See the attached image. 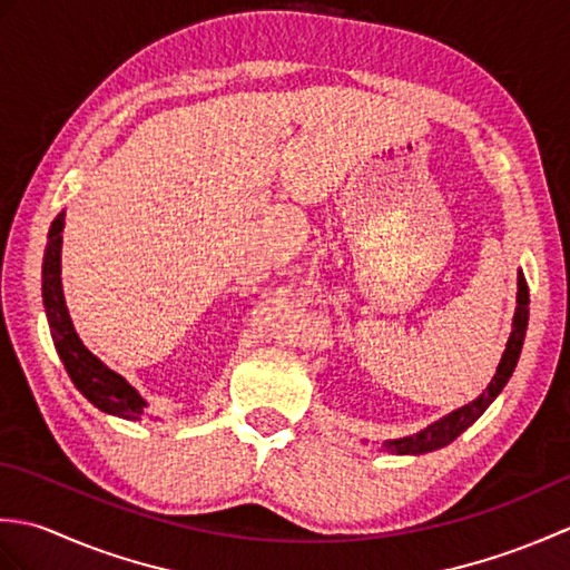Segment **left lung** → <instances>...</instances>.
I'll list each match as a JSON object with an SVG mask.
<instances>
[{"mask_svg": "<svg viewBox=\"0 0 570 570\" xmlns=\"http://www.w3.org/2000/svg\"><path fill=\"white\" fill-rule=\"evenodd\" d=\"M517 286H519V292H517V313H514V323H512L514 328H512L510 341H507V350L502 355L498 374L492 377L488 390L482 392L472 404L453 411L451 416L431 423V426L423 429L421 433L409 435V439L384 443L386 451L399 453V455H406V453L416 455V453H429V451H435V448L448 445L451 441H455L458 435L463 433L470 426V423L475 421L482 414V411H485L492 404V399L502 392V386L507 384V380L512 377V372L517 367L519 353H522L527 321H529V288H527V278H524L522 272H519V276H517Z\"/></svg>", "mask_w": 570, "mask_h": 570, "instance_id": "obj_1", "label": "left lung"}]
</instances>
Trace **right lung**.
<instances>
[{
	"label": "right lung",
	"instance_id": "add662e5",
	"mask_svg": "<svg viewBox=\"0 0 570 570\" xmlns=\"http://www.w3.org/2000/svg\"><path fill=\"white\" fill-rule=\"evenodd\" d=\"M66 213H60L51 229H48V245L43 254V306L48 325H51L53 345L60 360L70 374L72 384L78 386L82 396L98 406L105 414L122 416V419H139L147 402L129 386L125 377L105 367L88 347L80 343V337L72 328L63 286H60V233H63Z\"/></svg>",
	"mask_w": 570,
	"mask_h": 570
}]
</instances>
